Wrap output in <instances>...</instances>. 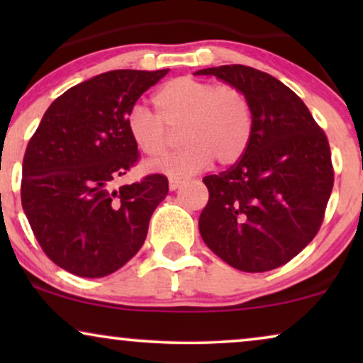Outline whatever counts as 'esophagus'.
<instances>
[{"mask_svg":"<svg viewBox=\"0 0 363 363\" xmlns=\"http://www.w3.org/2000/svg\"><path fill=\"white\" fill-rule=\"evenodd\" d=\"M182 185V178H175V177H172L170 180H168V188H170L172 191H175L178 186Z\"/></svg>","mask_w":363,"mask_h":363,"instance_id":"1","label":"esophagus"}]
</instances>
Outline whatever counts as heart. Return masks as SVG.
<instances>
[{
	"mask_svg": "<svg viewBox=\"0 0 363 363\" xmlns=\"http://www.w3.org/2000/svg\"><path fill=\"white\" fill-rule=\"evenodd\" d=\"M157 113L133 106L127 113V132L148 158H158L182 130L185 147L150 168L170 177L200 172L215 160L233 165L245 155L252 135V111L246 94L235 86H218L195 77H177L152 97Z\"/></svg>",
	"mask_w": 363,
	"mask_h": 363,
	"instance_id": "obj_1",
	"label": "heart"
}]
</instances>
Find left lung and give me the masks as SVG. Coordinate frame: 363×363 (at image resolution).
<instances>
[{
    "mask_svg": "<svg viewBox=\"0 0 363 363\" xmlns=\"http://www.w3.org/2000/svg\"><path fill=\"white\" fill-rule=\"evenodd\" d=\"M241 89L252 111L245 155L203 178L210 193L200 215L206 246L245 272L276 269L319 233L334 186L330 147L301 97L276 77L231 64L201 69Z\"/></svg>",
    "mask_w": 363,
    "mask_h": 363,
    "instance_id": "left-lung-1",
    "label": "left lung"
}]
</instances>
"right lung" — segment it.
<instances>
[{
  "label": "right lung",
  "instance_id": "obj_1",
  "mask_svg": "<svg viewBox=\"0 0 363 363\" xmlns=\"http://www.w3.org/2000/svg\"><path fill=\"white\" fill-rule=\"evenodd\" d=\"M168 74L108 71L74 86L44 113L23 158L21 203L39 246L54 264L104 277L130 261L168 193L165 175L112 190L140 158L127 113Z\"/></svg>",
  "mask_w": 363,
  "mask_h": 363
}]
</instances>
